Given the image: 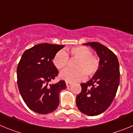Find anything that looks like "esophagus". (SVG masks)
Returning a JSON list of instances; mask_svg holds the SVG:
<instances>
[{
  "label": "esophagus",
  "mask_w": 133,
  "mask_h": 133,
  "mask_svg": "<svg viewBox=\"0 0 133 133\" xmlns=\"http://www.w3.org/2000/svg\"><path fill=\"white\" fill-rule=\"evenodd\" d=\"M71 83H69V82H66V86L67 87H69V86H71Z\"/></svg>",
  "instance_id": "esophagus-1"
}]
</instances>
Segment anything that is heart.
Instances as JSON below:
<instances>
[{
	"mask_svg": "<svg viewBox=\"0 0 133 133\" xmlns=\"http://www.w3.org/2000/svg\"><path fill=\"white\" fill-rule=\"evenodd\" d=\"M68 58L76 59L77 62L74 65L75 70H66L59 75V77L67 82L81 81L85 75L87 77H92L97 73L100 68L99 57L93 54L91 50L85 46H75L69 48L65 52H57L52 59L55 68L59 71L66 69Z\"/></svg>",
	"mask_w": 133,
	"mask_h": 133,
	"instance_id": "1",
	"label": "heart"
}]
</instances>
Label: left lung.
Here are the masks:
<instances>
[{
  "label": "left lung",
  "mask_w": 133,
  "mask_h": 133,
  "mask_svg": "<svg viewBox=\"0 0 133 133\" xmlns=\"http://www.w3.org/2000/svg\"><path fill=\"white\" fill-rule=\"evenodd\" d=\"M90 46L100 59V68L91 79L81 83V91L76 97V105L81 113L89 116L101 114L113 101L120 81L119 64L116 55L99 42Z\"/></svg>",
  "instance_id": "1"
}]
</instances>
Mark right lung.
<instances>
[{
  "label": "right lung",
  "mask_w": 133,
  "mask_h": 133,
  "mask_svg": "<svg viewBox=\"0 0 133 133\" xmlns=\"http://www.w3.org/2000/svg\"><path fill=\"white\" fill-rule=\"evenodd\" d=\"M64 46L36 45L24 52L18 65L19 91L26 105L36 113H52L59 105V93L65 89L66 84L64 80L55 84L49 83L58 74L52 62L54 56Z\"/></svg>",
  "instance_id": "obj_1"
}]
</instances>
